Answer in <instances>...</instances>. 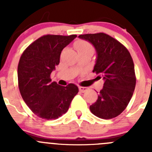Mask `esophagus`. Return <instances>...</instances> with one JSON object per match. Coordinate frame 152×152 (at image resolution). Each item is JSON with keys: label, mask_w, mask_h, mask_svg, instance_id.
<instances>
[{"label": "esophagus", "mask_w": 152, "mask_h": 152, "mask_svg": "<svg viewBox=\"0 0 152 152\" xmlns=\"http://www.w3.org/2000/svg\"><path fill=\"white\" fill-rule=\"evenodd\" d=\"M88 90V88H85V87H79V91H80V92H85V91H87Z\"/></svg>", "instance_id": "obj_1"}]
</instances>
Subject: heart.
Segmentation results:
<instances>
[{"mask_svg": "<svg viewBox=\"0 0 152 152\" xmlns=\"http://www.w3.org/2000/svg\"><path fill=\"white\" fill-rule=\"evenodd\" d=\"M76 48H77L78 52L83 50H88V49L92 50V47L91 46V45L88 44V42H78L76 45Z\"/></svg>", "mask_w": 152, "mask_h": 152, "instance_id": "heart-1", "label": "heart"}]
</instances>
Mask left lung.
Instances as JSON below:
<instances>
[{"label": "left lung", "instance_id": "1", "mask_svg": "<svg viewBox=\"0 0 152 152\" xmlns=\"http://www.w3.org/2000/svg\"><path fill=\"white\" fill-rule=\"evenodd\" d=\"M89 42L96 53L93 72L104 80L96 101L90 106L91 113L101 119L116 117L123 112L135 88V68L130 53L119 42L105 33L80 35Z\"/></svg>", "mask_w": 152, "mask_h": 152}]
</instances>
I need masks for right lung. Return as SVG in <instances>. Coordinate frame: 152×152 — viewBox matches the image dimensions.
<instances>
[{"instance_id":"1","label":"right lung","mask_w":152,"mask_h":152,"mask_svg":"<svg viewBox=\"0 0 152 152\" xmlns=\"http://www.w3.org/2000/svg\"><path fill=\"white\" fill-rule=\"evenodd\" d=\"M76 35H46L24 51L17 68L20 92L31 110L40 118L56 119L68 111L78 92L74 84L66 87L52 82L50 75L60 62V55Z\"/></svg>"}]
</instances>
